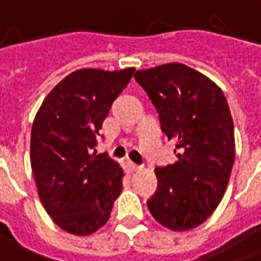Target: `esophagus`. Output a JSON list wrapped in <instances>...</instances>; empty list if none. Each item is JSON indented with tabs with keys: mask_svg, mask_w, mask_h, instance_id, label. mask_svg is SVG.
Listing matches in <instances>:
<instances>
[{
	"mask_svg": "<svg viewBox=\"0 0 261 261\" xmlns=\"http://www.w3.org/2000/svg\"><path fill=\"white\" fill-rule=\"evenodd\" d=\"M127 169H128L130 173H136V171H140L142 167H141V166L134 165V163H131V162H128V163H127Z\"/></svg>",
	"mask_w": 261,
	"mask_h": 261,
	"instance_id": "34e87169",
	"label": "esophagus"
}]
</instances>
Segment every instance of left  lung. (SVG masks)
<instances>
[{"label": "left lung", "mask_w": 261, "mask_h": 261, "mask_svg": "<svg viewBox=\"0 0 261 261\" xmlns=\"http://www.w3.org/2000/svg\"><path fill=\"white\" fill-rule=\"evenodd\" d=\"M134 77L155 105L162 131L177 141V162L155 169L158 190L148 209L166 228L188 231L212 216L229 181L235 137L228 102L209 77L178 62Z\"/></svg>", "instance_id": "obj_1"}]
</instances>
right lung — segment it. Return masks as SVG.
Returning <instances> with one entry per match:
<instances>
[{"label":"right lung","mask_w":261,"mask_h":261,"mask_svg":"<svg viewBox=\"0 0 261 261\" xmlns=\"http://www.w3.org/2000/svg\"><path fill=\"white\" fill-rule=\"evenodd\" d=\"M80 69L54 87L34 117L30 163L44 209L63 231L87 237L102 228L123 190V169L96 155V136L134 74Z\"/></svg>","instance_id":"right-lung-1"}]
</instances>
